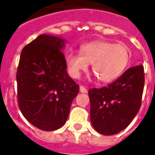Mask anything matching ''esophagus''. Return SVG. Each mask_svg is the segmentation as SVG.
I'll use <instances>...</instances> for the list:
<instances>
[{
  "label": "esophagus",
  "mask_w": 155,
  "mask_h": 155,
  "mask_svg": "<svg viewBox=\"0 0 155 155\" xmlns=\"http://www.w3.org/2000/svg\"><path fill=\"white\" fill-rule=\"evenodd\" d=\"M79 91L81 93H87V90L84 86L79 87Z\"/></svg>",
  "instance_id": "34e87169"
}]
</instances>
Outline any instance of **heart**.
Returning <instances> with one entry per match:
<instances>
[{"instance_id":"heart-1","label":"heart","mask_w":155,"mask_h":155,"mask_svg":"<svg viewBox=\"0 0 155 155\" xmlns=\"http://www.w3.org/2000/svg\"><path fill=\"white\" fill-rule=\"evenodd\" d=\"M130 52L123 44H114L110 41L97 40L80 46V53H68L64 63L69 74L74 78H80L89 64L93 72L103 83L116 80L124 71L129 62Z\"/></svg>"}]
</instances>
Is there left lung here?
Segmentation results:
<instances>
[{"instance_id": "left-lung-1", "label": "left lung", "mask_w": 155, "mask_h": 155, "mask_svg": "<svg viewBox=\"0 0 155 155\" xmlns=\"http://www.w3.org/2000/svg\"><path fill=\"white\" fill-rule=\"evenodd\" d=\"M144 88V68L128 69L107 87L91 89V122L104 135L121 132L139 112Z\"/></svg>"}]
</instances>
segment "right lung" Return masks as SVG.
Instances as JSON below:
<instances>
[{"label": "right lung", "instance_id": "1", "mask_svg": "<svg viewBox=\"0 0 155 155\" xmlns=\"http://www.w3.org/2000/svg\"><path fill=\"white\" fill-rule=\"evenodd\" d=\"M66 40L41 34L21 51L16 74L18 106L34 127L44 131L61 128L79 86L66 71L63 49Z\"/></svg>", "mask_w": 155, "mask_h": 155}]
</instances>
